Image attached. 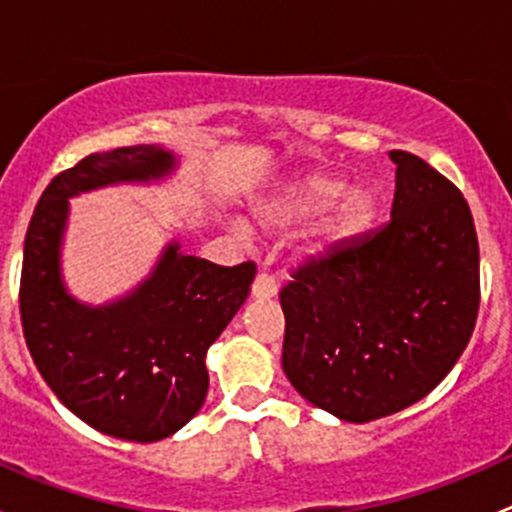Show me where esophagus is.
Returning <instances> with one entry per match:
<instances>
[{"instance_id":"34e87169","label":"esophagus","mask_w":512,"mask_h":512,"mask_svg":"<svg viewBox=\"0 0 512 512\" xmlns=\"http://www.w3.org/2000/svg\"><path fill=\"white\" fill-rule=\"evenodd\" d=\"M277 294V282L275 277L267 275V272H262V275L255 277V282H252V297L255 299H270Z\"/></svg>"}]
</instances>
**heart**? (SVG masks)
<instances>
[{"label": "heart", "instance_id": "obj_1", "mask_svg": "<svg viewBox=\"0 0 512 512\" xmlns=\"http://www.w3.org/2000/svg\"><path fill=\"white\" fill-rule=\"evenodd\" d=\"M324 212L328 215L314 230L309 252H324L364 235L376 218V200L364 188L349 190L334 175H307L257 203L255 225L265 232H287Z\"/></svg>", "mask_w": 512, "mask_h": 512}]
</instances>
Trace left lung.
Masks as SVG:
<instances>
[{
	"label": "left lung",
	"mask_w": 512,
	"mask_h": 512,
	"mask_svg": "<svg viewBox=\"0 0 512 512\" xmlns=\"http://www.w3.org/2000/svg\"><path fill=\"white\" fill-rule=\"evenodd\" d=\"M391 220L292 270L280 292L289 384L342 421L421 401L471 342L480 304L476 225L461 190L391 151Z\"/></svg>",
	"instance_id": "1"
}]
</instances>
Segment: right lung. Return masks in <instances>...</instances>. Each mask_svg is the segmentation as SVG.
<instances>
[{"label": "right lung", "mask_w": 512, "mask_h": 512, "mask_svg": "<svg viewBox=\"0 0 512 512\" xmlns=\"http://www.w3.org/2000/svg\"><path fill=\"white\" fill-rule=\"evenodd\" d=\"M173 168L160 146L91 153L46 185L24 240L19 312L36 369L66 409L123 441H160L198 414L210 381L205 354L257 272L255 262L220 267L170 242L151 277L116 302L89 307L66 292L59 260L69 198Z\"/></svg>", "instance_id": "obj_1"}]
</instances>
